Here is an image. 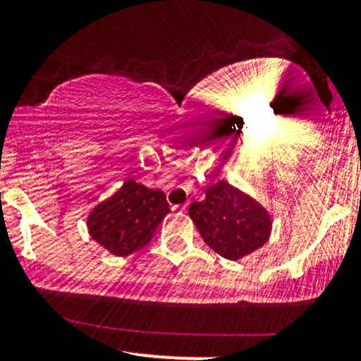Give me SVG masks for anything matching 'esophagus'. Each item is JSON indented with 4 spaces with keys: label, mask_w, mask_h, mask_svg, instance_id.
Returning <instances> with one entry per match:
<instances>
[{
    "label": "esophagus",
    "mask_w": 361,
    "mask_h": 361,
    "mask_svg": "<svg viewBox=\"0 0 361 361\" xmlns=\"http://www.w3.org/2000/svg\"><path fill=\"white\" fill-rule=\"evenodd\" d=\"M173 209H178V211H183V213H185V211H187V206H185V204H183V206H174V207H173Z\"/></svg>",
    "instance_id": "34e87169"
}]
</instances>
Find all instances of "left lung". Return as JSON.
I'll return each mask as SVG.
<instances>
[{
    "instance_id": "8db88e82",
    "label": "left lung",
    "mask_w": 361,
    "mask_h": 361,
    "mask_svg": "<svg viewBox=\"0 0 361 361\" xmlns=\"http://www.w3.org/2000/svg\"><path fill=\"white\" fill-rule=\"evenodd\" d=\"M192 221L211 250L228 260H241L260 250L272 232L267 207L228 181L206 188V199L188 207Z\"/></svg>"
}]
</instances>
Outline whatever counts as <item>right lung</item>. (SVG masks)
I'll return each instance as SVG.
<instances>
[{
	"label": "right lung",
	"instance_id": "1",
	"mask_svg": "<svg viewBox=\"0 0 361 361\" xmlns=\"http://www.w3.org/2000/svg\"><path fill=\"white\" fill-rule=\"evenodd\" d=\"M169 213L166 194L133 178L87 214L89 235L115 257H127L147 246Z\"/></svg>",
	"mask_w": 361,
	"mask_h": 361
}]
</instances>
